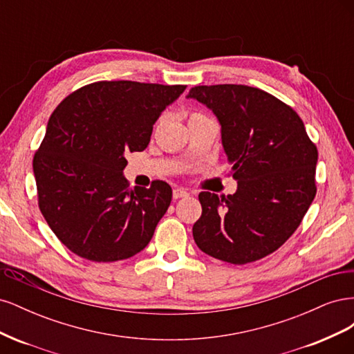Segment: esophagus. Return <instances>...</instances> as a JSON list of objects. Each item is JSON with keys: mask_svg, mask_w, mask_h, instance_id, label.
Here are the masks:
<instances>
[{"mask_svg": "<svg viewBox=\"0 0 354 354\" xmlns=\"http://www.w3.org/2000/svg\"><path fill=\"white\" fill-rule=\"evenodd\" d=\"M186 196H189V194H187V192L185 190V189H174L173 190V198L174 199H180V198H186Z\"/></svg>", "mask_w": 354, "mask_h": 354, "instance_id": "1", "label": "esophagus"}]
</instances>
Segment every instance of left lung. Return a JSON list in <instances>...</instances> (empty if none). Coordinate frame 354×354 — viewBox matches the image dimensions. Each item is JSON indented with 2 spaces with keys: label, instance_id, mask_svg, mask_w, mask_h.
<instances>
[{
  "label": "left lung",
  "instance_id": "obj_1",
  "mask_svg": "<svg viewBox=\"0 0 354 354\" xmlns=\"http://www.w3.org/2000/svg\"><path fill=\"white\" fill-rule=\"evenodd\" d=\"M221 125V145L238 181L233 195L201 192L194 239L205 254L232 264L263 259L297 230L316 195L317 149L297 112L248 85L194 87Z\"/></svg>",
  "mask_w": 354,
  "mask_h": 354
}]
</instances>
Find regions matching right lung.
I'll list each match as a JSON object with an SVG mask.
<instances>
[{"instance_id":"right-lung-1","label":"right lung","mask_w":354,"mask_h":354,"mask_svg":"<svg viewBox=\"0 0 354 354\" xmlns=\"http://www.w3.org/2000/svg\"><path fill=\"white\" fill-rule=\"evenodd\" d=\"M186 85L100 81L51 113L34 156L39 209L60 242L82 259L125 260L151 242L173 190L128 187L125 155L142 152L153 124Z\"/></svg>"}]
</instances>
